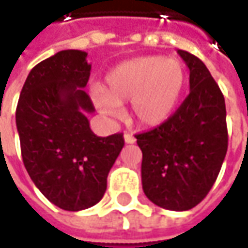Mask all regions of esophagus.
Here are the masks:
<instances>
[{"mask_svg": "<svg viewBox=\"0 0 248 248\" xmlns=\"http://www.w3.org/2000/svg\"><path fill=\"white\" fill-rule=\"evenodd\" d=\"M124 142L126 143H135L136 142V139H135V136L133 135H130V133H124Z\"/></svg>", "mask_w": 248, "mask_h": 248, "instance_id": "esophagus-1", "label": "esophagus"}]
</instances>
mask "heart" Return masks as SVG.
Returning <instances> with one entry per match:
<instances>
[{
    "label": "heart",
    "mask_w": 248,
    "mask_h": 248,
    "mask_svg": "<svg viewBox=\"0 0 248 248\" xmlns=\"http://www.w3.org/2000/svg\"><path fill=\"white\" fill-rule=\"evenodd\" d=\"M186 87L184 63L165 56H145L121 63L106 76V84L94 93L103 115L115 116L130 102V118L142 126L167 122L178 108Z\"/></svg>",
    "instance_id": "1"
}]
</instances>
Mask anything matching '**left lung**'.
I'll return each mask as SVG.
<instances>
[{"label":"left lung","mask_w":248,"mask_h":248,"mask_svg":"<svg viewBox=\"0 0 248 248\" xmlns=\"http://www.w3.org/2000/svg\"><path fill=\"white\" fill-rule=\"evenodd\" d=\"M189 69V94L158 127L136 135L142 188L158 207L186 211L213 188L227 154L224 96L207 66L178 50Z\"/></svg>","instance_id":"obj_1"}]
</instances>
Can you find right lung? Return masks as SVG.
<instances>
[{
	"label": "right lung",
	"instance_id": "right-lung-1",
	"mask_svg": "<svg viewBox=\"0 0 248 248\" xmlns=\"http://www.w3.org/2000/svg\"><path fill=\"white\" fill-rule=\"evenodd\" d=\"M81 50H63L27 77L16 112L21 155L34 185L54 205L80 211L97 204L108 173L124 145V135L97 136L94 106L83 90L92 64Z\"/></svg>",
	"mask_w": 248,
	"mask_h": 248
}]
</instances>
